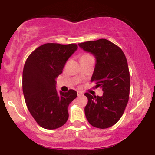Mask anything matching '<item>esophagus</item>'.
I'll list each match as a JSON object with an SVG mask.
<instances>
[{
	"mask_svg": "<svg viewBox=\"0 0 155 155\" xmlns=\"http://www.w3.org/2000/svg\"><path fill=\"white\" fill-rule=\"evenodd\" d=\"M77 94L78 96H82V95H83V93L81 91H77Z\"/></svg>",
	"mask_w": 155,
	"mask_h": 155,
	"instance_id": "esophagus-1",
	"label": "esophagus"
}]
</instances>
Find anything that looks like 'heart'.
<instances>
[{
    "label": "heart",
    "instance_id": "b5f03b06",
    "mask_svg": "<svg viewBox=\"0 0 155 155\" xmlns=\"http://www.w3.org/2000/svg\"><path fill=\"white\" fill-rule=\"evenodd\" d=\"M84 56H87V54H85V55H83L82 57H84Z\"/></svg>",
    "mask_w": 155,
    "mask_h": 155
}]
</instances>
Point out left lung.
Masks as SVG:
<instances>
[{"label": "left lung", "mask_w": 155, "mask_h": 155, "mask_svg": "<svg viewBox=\"0 0 155 155\" xmlns=\"http://www.w3.org/2000/svg\"><path fill=\"white\" fill-rule=\"evenodd\" d=\"M78 45L94 56L91 82L104 91L101 97L85 94L87 98L85 116L95 127H110L122 116L129 100L130 79L126 57L121 48L106 39Z\"/></svg>", "instance_id": "1"}]
</instances>
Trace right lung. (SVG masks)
<instances>
[{"mask_svg": "<svg viewBox=\"0 0 155 155\" xmlns=\"http://www.w3.org/2000/svg\"><path fill=\"white\" fill-rule=\"evenodd\" d=\"M76 44L46 43L28 58L22 73V90L30 113L42 127L53 130L63 126L69 117L68 107L77 97L74 90H56V79Z\"/></svg>", "mask_w": 155, "mask_h": 155, "instance_id": "obj_1", "label": "right lung"}]
</instances>
